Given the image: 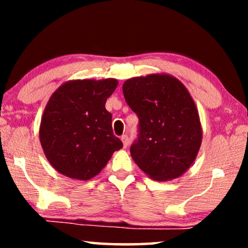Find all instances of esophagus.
I'll list each match as a JSON object with an SVG mask.
<instances>
[{
  "label": "esophagus",
  "instance_id": "esophagus-1",
  "mask_svg": "<svg viewBox=\"0 0 248 248\" xmlns=\"http://www.w3.org/2000/svg\"><path fill=\"white\" fill-rule=\"evenodd\" d=\"M121 140H122V142H123L124 148H127V147H128V143H130V140H128V137H127V135H126V134L122 135Z\"/></svg>",
  "mask_w": 248,
  "mask_h": 248
}]
</instances>
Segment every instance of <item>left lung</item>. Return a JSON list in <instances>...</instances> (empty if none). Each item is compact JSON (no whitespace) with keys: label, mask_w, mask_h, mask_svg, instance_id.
Segmentation results:
<instances>
[{"label":"left lung","mask_w":248,"mask_h":248,"mask_svg":"<svg viewBox=\"0 0 248 248\" xmlns=\"http://www.w3.org/2000/svg\"><path fill=\"white\" fill-rule=\"evenodd\" d=\"M123 93L140 121L139 139L131 147L135 164L155 181L181 177L202 143L201 122L191 93L167 73L131 78L123 83Z\"/></svg>","instance_id":"obj_1"}]
</instances>
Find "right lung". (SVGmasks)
Wrapping results in <instances>:
<instances>
[{"label":"right lung","mask_w":248,"mask_h":248,"mask_svg":"<svg viewBox=\"0 0 248 248\" xmlns=\"http://www.w3.org/2000/svg\"><path fill=\"white\" fill-rule=\"evenodd\" d=\"M117 84L111 78L70 80L52 93L40 121L39 140L47 160L60 174L89 181L123 148L105 108Z\"/></svg>","instance_id":"obj_1"}]
</instances>
